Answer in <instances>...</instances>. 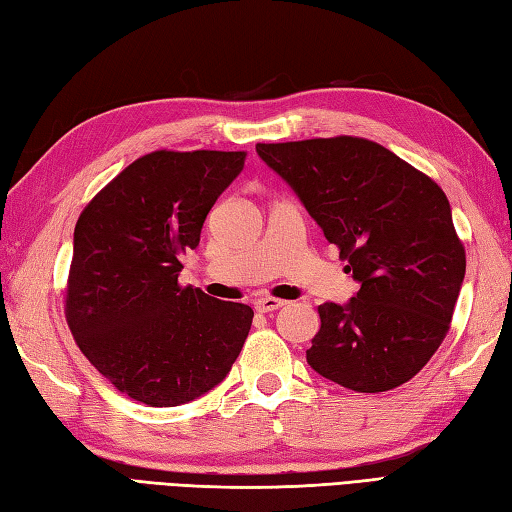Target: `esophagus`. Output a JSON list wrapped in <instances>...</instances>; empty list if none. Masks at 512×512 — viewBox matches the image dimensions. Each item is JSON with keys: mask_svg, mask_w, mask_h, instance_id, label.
Returning a JSON list of instances; mask_svg holds the SVG:
<instances>
[{"mask_svg": "<svg viewBox=\"0 0 512 512\" xmlns=\"http://www.w3.org/2000/svg\"><path fill=\"white\" fill-rule=\"evenodd\" d=\"M286 301L275 299V297H262V299H255V310L257 312H275L281 306H284Z\"/></svg>", "mask_w": 512, "mask_h": 512, "instance_id": "obj_1", "label": "esophagus"}]
</instances>
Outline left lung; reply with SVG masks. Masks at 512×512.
<instances>
[{
	"instance_id": "1",
	"label": "left lung",
	"mask_w": 512,
	"mask_h": 512,
	"mask_svg": "<svg viewBox=\"0 0 512 512\" xmlns=\"http://www.w3.org/2000/svg\"><path fill=\"white\" fill-rule=\"evenodd\" d=\"M257 154L295 189L361 284L347 306L317 308L310 367L358 394L407 383L447 336L466 270L447 195L358 136L257 143Z\"/></svg>"
}]
</instances>
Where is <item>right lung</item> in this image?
<instances>
[{
    "label": "right lung",
    "instance_id": "obj_1",
    "mask_svg": "<svg viewBox=\"0 0 512 512\" xmlns=\"http://www.w3.org/2000/svg\"><path fill=\"white\" fill-rule=\"evenodd\" d=\"M244 160L246 151H151L76 220L65 321L99 374L149 407L206 394L242 352L253 308L180 286L178 273Z\"/></svg>",
    "mask_w": 512,
    "mask_h": 512
}]
</instances>
